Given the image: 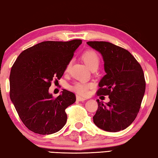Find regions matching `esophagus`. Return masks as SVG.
<instances>
[{
    "label": "esophagus",
    "mask_w": 158,
    "mask_h": 158,
    "mask_svg": "<svg viewBox=\"0 0 158 158\" xmlns=\"http://www.w3.org/2000/svg\"><path fill=\"white\" fill-rule=\"evenodd\" d=\"M77 100L79 101V102L84 101V100H86V98H84V97H82L81 96H79V95H77Z\"/></svg>",
    "instance_id": "esophagus-1"
}]
</instances>
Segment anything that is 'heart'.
Wrapping results in <instances>:
<instances>
[{
	"mask_svg": "<svg viewBox=\"0 0 158 158\" xmlns=\"http://www.w3.org/2000/svg\"><path fill=\"white\" fill-rule=\"evenodd\" d=\"M81 59L84 63L89 69L92 70L94 69H97L99 63H100V59L99 55L94 50H86L81 54ZM70 66V63L67 65L66 69H69ZM91 86L90 84L81 83V82H77L72 86V89L75 92L78 93L79 94L85 95L87 94L88 89Z\"/></svg>",
	"mask_w": 158,
	"mask_h": 158,
	"instance_id": "heart-1",
	"label": "heart"
}]
</instances>
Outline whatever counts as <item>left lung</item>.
<instances>
[{"instance_id": "obj_1", "label": "left lung", "mask_w": 158, "mask_h": 158, "mask_svg": "<svg viewBox=\"0 0 158 158\" xmlns=\"http://www.w3.org/2000/svg\"><path fill=\"white\" fill-rule=\"evenodd\" d=\"M102 54L106 74L99 83L97 94L108 95L110 102L97 99L94 123L104 131L119 132L136 118L145 92L143 70L135 58L124 48L110 42L88 41Z\"/></svg>"}]
</instances>
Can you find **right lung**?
<instances>
[{
    "label": "right lung",
    "instance_id": "right-lung-1",
    "mask_svg": "<svg viewBox=\"0 0 158 158\" xmlns=\"http://www.w3.org/2000/svg\"><path fill=\"white\" fill-rule=\"evenodd\" d=\"M81 40L43 41L21 52L10 70V98L28 130L50 135L65 125V110L76 102L73 92L63 89L54 98L48 92L53 80L60 79Z\"/></svg>",
    "mask_w": 158,
    "mask_h": 158
}]
</instances>
